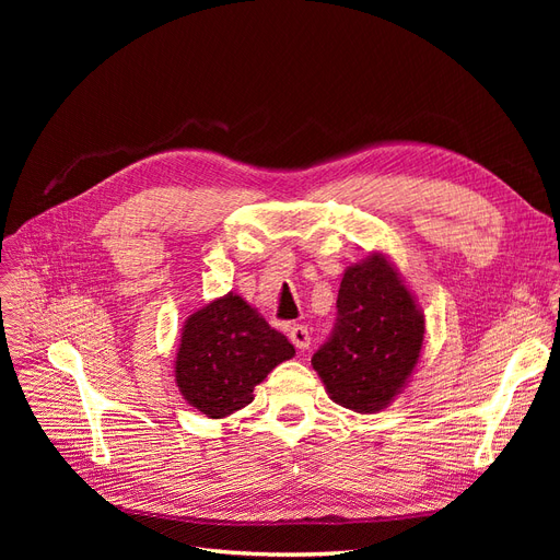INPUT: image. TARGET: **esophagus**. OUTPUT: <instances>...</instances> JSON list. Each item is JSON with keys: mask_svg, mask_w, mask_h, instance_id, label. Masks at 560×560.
<instances>
[{"mask_svg": "<svg viewBox=\"0 0 560 560\" xmlns=\"http://www.w3.org/2000/svg\"><path fill=\"white\" fill-rule=\"evenodd\" d=\"M287 336H290V341L299 350H306L311 346V331L306 325H292L290 329H287Z\"/></svg>", "mask_w": 560, "mask_h": 560, "instance_id": "obj_1", "label": "esophagus"}]
</instances>
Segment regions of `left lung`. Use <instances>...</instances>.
<instances>
[{"label":"left lung","instance_id":"8db88e82","mask_svg":"<svg viewBox=\"0 0 560 560\" xmlns=\"http://www.w3.org/2000/svg\"><path fill=\"white\" fill-rule=\"evenodd\" d=\"M336 308L329 341L311 364L338 406L378 413L413 374L425 338V315L383 252H371L346 268Z\"/></svg>","mask_w":560,"mask_h":560}]
</instances>
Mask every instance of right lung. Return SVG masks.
I'll return each mask as SVG.
<instances>
[{
	"label": "right lung",
	"mask_w": 560,
	"mask_h": 560,
	"mask_svg": "<svg viewBox=\"0 0 560 560\" xmlns=\"http://www.w3.org/2000/svg\"><path fill=\"white\" fill-rule=\"evenodd\" d=\"M294 346L238 294H224L184 322L175 383L186 404L224 418L254 399L257 387Z\"/></svg>",
	"instance_id": "obj_1"
}]
</instances>
